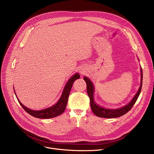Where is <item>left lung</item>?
I'll list each match as a JSON object with an SVG mask.
<instances>
[{"label": "left lung", "mask_w": 154, "mask_h": 154, "mask_svg": "<svg viewBox=\"0 0 154 154\" xmlns=\"http://www.w3.org/2000/svg\"><path fill=\"white\" fill-rule=\"evenodd\" d=\"M141 85L140 88L135 96V97L133 98V99L131 100V102L125 106H123L122 108H120L119 109H105L104 108H102L101 106H99L97 105L94 101L93 99V94H94V86L92 83V82L90 81L89 79H88L86 77H84L83 79L86 82V90H87V93L89 96L90 100V105L92 111L93 113L100 118H118L119 116H121L125 113H127L128 112H129L131 108L133 107L134 104L135 103L136 101L137 100L140 94L141 93V88H142V83H143V71L142 69H141Z\"/></svg>", "instance_id": "1"}]
</instances>
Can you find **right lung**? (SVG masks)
<instances>
[{
  "label": "right lung",
  "instance_id": "1",
  "mask_svg": "<svg viewBox=\"0 0 154 154\" xmlns=\"http://www.w3.org/2000/svg\"><path fill=\"white\" fill-rule=\"evenodd\" d=\"M80 77V76L79 75V74H76L74 75L69 80V81L68 82V83H66V85L64 87L63 94L60 100H58V102L55 105H54V106L50 108H48L45 109H42V110H39V111L32 110V109L26 107L24 105L22 104L20 102L19 100V99H17H17L19 103H20V105H21V106L24 109V110L33 117H35L37 118H41V119H49V118H52L58 116L64 112L66 107L68 97L69 96V93L71 90V88L72 86V85L74 81L79 79Z\"/></svg>",
  "mask_w": 154,
  "mask_h": 154
}]
</instances>
